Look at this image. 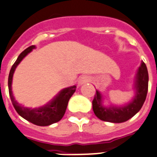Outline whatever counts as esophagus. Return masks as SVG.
Returning a JSON list of instances; mask_svg holds the SVG:
<instances>
[{
	"instance_id": "obj_1",
	"label": "esophagus",
	"mask_w": 157,
	"mask_h": 157,
	"mask_svg": "<svg viewBox=\"0 0 157 157\" xmlns=\"http://www.w3.org/2000/svg\"><path fill=\"white\" fill-rule=\"evenodd\" d=\"M89 81H90L89 78L86 77V76H82L78 80V86H81V85H83V84L88 82Z\"/></svg>"
}]
</instances>
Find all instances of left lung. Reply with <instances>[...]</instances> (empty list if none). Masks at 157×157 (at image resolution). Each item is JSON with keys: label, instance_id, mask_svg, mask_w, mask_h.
<instances>
[{"label": "left lung", "instance_id": "left-lung-1", "mask_svg": "<svg viewBox=\"0 0 157 157\" xmlns=\"http://www.w3.org/2000/svg\"><path fill=\"white\" fill-rule=\"evenodd\" d=\"M135 96L130 103L124 106L105 107L103 104V96L96 90L92 101L94 115L99 120L110 123H123L136 115L141 109L146 99L148 88V73L145 63L141 62L135 80Z\"/></svg>", "mask_w": 157, "mask_h": 157}]
</instances>
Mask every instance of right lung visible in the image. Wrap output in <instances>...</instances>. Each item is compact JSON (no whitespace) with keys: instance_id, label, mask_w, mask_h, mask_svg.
<instances>
[{"instance_id":"right-lung-1","label":"right lung","mask_w":157,"mask_h":157,"mask_svg":"<svg viewBox=\"0 0 157 157\" xmlns=\"http://www.w3.org/2000/svg\"><path fill=\"white\" fill-rule=\"evenodd\" d=\"M34 48L35 46H31L25 49L22 53H21L16 62L13 65L8 79L9 92L14 108L21 117L37 126H49L50 124L58 122L59 120H62L67 110L69 99L75 91L76 86H69L63 89L52 100L42 107L32 108V107H25L17 103L12 91L13 76L17 65Z\"/></svg>"}]
</instances>
